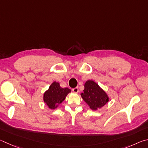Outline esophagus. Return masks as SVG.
Here are the masks:
<instances>
[{"instance_id":"1","label":"esophagus","mask_w":148,"mask_h":148,"mask_svg":"<svg viewBox=\"0 0 148 148\" xmlns=\"http://www.w3.org/2000/svg\"><path fill=\"white\" fill-rule=\"evenodd\" d=\"M72 91L74 93H78L79 92V88L78 87L74 88L72 89Z\"/></svg>"}]
</instances>
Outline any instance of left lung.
<instances>
[{
	"mask_svg": "<svg viewBox=\"0 0 148 148\" xmlns=\"http://www.w3.org/2000/svg\"><path fill=\"white\" fill-rule=\"evenodd\" d=\"M83 100L93 110L103 107L108 101V95L96 82L89 80L84 84V90L81 94Z\"/></svg>",
	"mask_w": 148,
	"mask_h": 148,
	"instance_id": "1",
	"label": "left lung"
}]
</instances>
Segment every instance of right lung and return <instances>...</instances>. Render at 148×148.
<instances>
[{"label": "right lung", "mask_w": 148, "mask_h": 148, "mask_svg": "<svg viewBox=\"0 0 148 148\" xmlns=\"http://www.w3.org/2000/svg\"><path fill=\"white\" fill-rule=\"evenodd\" d=\"M70 92L71 90L68 88H62L58 82L54 81L51 84L49 89L44 93L43 101L49 108L55 109L58 107L59 104L64 101L67 94Z\"/></svg>", "instance_id": "1"}]
</instances>
